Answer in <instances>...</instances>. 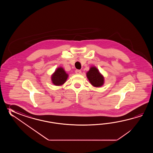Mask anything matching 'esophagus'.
Segmentation results:
<instances>
[{
    "mask_svg": "<svg viewBox=\"0 0 153 153\" xmlns=\"http://www.w3.org/2000/svg\"><path fill=\"white\" fill-rule=\"evenodd\" d=\"M81 71H80V70H76L75 71V73L76 74H81Z\"/></svg>",
    "mask_w": 153,
    "mask_h": 153,
    "instance_id": "esophagus-1",
    "label": "esophagus"
}]
</instances>
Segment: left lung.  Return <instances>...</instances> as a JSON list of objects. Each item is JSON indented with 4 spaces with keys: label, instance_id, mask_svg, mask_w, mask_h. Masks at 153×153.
I'll use <instances>...</instances> for the list:
<instances>
[{
    "label": "left lung",
    "instance_id": "1",
    "mask_svg": "<svg viewBox=\"0 0 153 153\" xmlns=\"http://www.w3.org/2000/svg\"><path fill=\"white\" fill-rule=\"evenodd\" d=\"M88 80L93 86L100 88L104 85V78L95 66H92L86 73Z\"/></svg>",
    "mask_w": 153,
    "mask_h": 153
}]
</instances>
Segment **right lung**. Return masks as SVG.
I'll return each mask as SVG.
<instances>
[{
    "mask_svg": "<svg viewBox=\"0 0 153 153\" xmlns=\"http://www.w3.org/2000/svg\"><path fill=\"white\" fill-rule=\"evenodd\" d=\"M68 77V74L62 67L56 69L51 77L52 83L55 86H61L64 84Z\"/></svg>",
    "mask_w": 153,
    "mask_h": 153,
    "instance_id": "1",
    "label": "right lung"
}]
</instances>
